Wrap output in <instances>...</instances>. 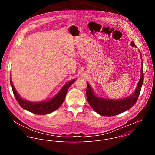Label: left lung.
Returning <instances> with one entry per match:
<instances>
[{
    "instance_id": "8db88e82",
    "label": "left lung",
    "mask_w": 155,
    "mask_h": 155,
    "mask_svg": "<svg viewBox=\"0 0 155 155\" xmlns=\"http://www.w3.org/2000/svg\"><path fill=\"white\" fill-rule=\"evenodd\" d=\"M131 45L133 47H137L133 41L131 43ZM138 52L140 53V50H138ZM140 57L141 59L140 79L134 92L131 95L127 97L119 100H113L98 97L95 94L93 89L91 87L89 84L87 82V88L86 91L87 98L89 105L94 110L102 116H111L128 110L135 104L138 100L144 80L141 55H140Z\"/></svg>"
}]
</instances>
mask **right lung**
<instances>
[{
	"label": "right lung",
	"mask_w": 155,
	"mask_h": 155,
	"mask_svg": "<svg viewBox=\"0 0 155 155\" xmlns=\"http://www.w3.org/2000/svg\"><path fill=\"white\" fill-rule=\"evenodd\" d=\"M76 79H72L62 87L60 91L52 98L40 102H33L25 100L18 94L10 78L11 86L12 89L14 96L20 106L25 109L36 114H46L58 109L64 102L67 91L69 87L75 82Z\"/></svg>",
	"instance_id": "right-lung-1"
}]
</instances>
